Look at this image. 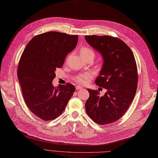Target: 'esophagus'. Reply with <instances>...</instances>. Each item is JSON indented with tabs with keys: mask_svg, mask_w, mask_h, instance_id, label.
<instances>
[{
	"mask_svg": "<svg viewBox=\"0 0 158 158\" xmlns=\"http://www.w3.org/2000/svg\"><path fill=\"white\" fill-rule=\"evenodd\" d=\"M82 89V87H81L80 85H77L76 86V89L77 90H80V89Z\"/></svg>",
	"mask_w": 158,
	"mask_h": 158,
	"instance_id": "1",
	"label": "esophagus"
}]
</instances>
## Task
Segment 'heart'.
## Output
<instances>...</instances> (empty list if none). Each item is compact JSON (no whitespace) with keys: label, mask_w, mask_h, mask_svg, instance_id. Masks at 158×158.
<instances>
[{"label":"heart","mask_w":158,"mask_h":158,"mask_svg":"<svg viewBox=\"0 0 158 158\" xmlns=\"http://www.w3.org/2000/svg\"><path fill=\"white\" fill-rule=\"evenodd\" d=\"M80 55L83 58L87 57H94V52L92 50L91 48H89L88 47H83L80 50ZM92 77V73L90 72L80 74V75H77L75 80L80 84H85Z\"/></svg>","instance_id":"1"}]
</instances>
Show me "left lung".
Listing matches in <instances>:
<instances>
[{"mask_svg":"<svg viewBox=\"0 0 158 158\" xmlns=\"http://www.w3.org/2000/svg\"><path fill=\"white\" fill-rule=\"evenodd\" d=\"M88 44L98 52L103 60L95 80L96 84L107 90L87 89L89 98L85 110L89 117L100 125L112 123L122 117L135 98L138 73L134 55L122 40L110 35H85Z\"/></svg>","mask_w":158,"mask_h":158,"instance_id":"8db88e82","label":"left lung"}]
</instances>
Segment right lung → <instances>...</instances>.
<instances>
[{
  "instance_id": "add662e5",
  "label": "right lung",
  "mask_w": 158,
  "mask_h": 158,
  "mask_svg": "<svg viewBox=\"0 0 158 158\" xmlns=\"http://www.w3.org/2000/svg\"><path fill=\"white\" fill-rule=\"evenodd\" d=\"M78 36L52 31L34 36L22 55L17 70L25 103L37 117L53 120L66 108L76 90L69 83L55 87L57 68L76 48Z\"/></svg>"
}]
</instances>
